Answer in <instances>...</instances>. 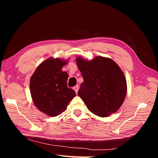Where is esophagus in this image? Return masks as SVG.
<instances>
[{
	"label": "esophagus",
	"instance_id": "esophagus-1",
	"mask_svg": "<svg viewBox=\"0 0 158 158\" xmlns=\"http://www.w3.org/2000/svg\"><path fill=\"white\" fill-rule=\"evenodd\" d=\"M73 89H74V91H75V92L77 94L78 93V89H79V86H78V85H75V86L73 88Z\"/></svg>",
	"mask_w": 158,
	"mask_h": 158
}]
</instances>
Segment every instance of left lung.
Returning <instances> with one entry per match:
<instances>
[{
  "instance_id": "obj_1",
  "label": "left lung",
  "mask_w": 158,
  "mask_h": 158,
  "mask_svg": "<svg viewBox=\"0 0 158 158\" xmlns=\"http://www.w3.org/2000/svg\"><path fill=\"white\" fill-rule=\"evenodd\" d=\"M84 82L78 95L89 111L102 117H108L121 107L127 95L125 74L113 60L95 56L91 60L76 59Z\"/></svg>"
}]
</instances>
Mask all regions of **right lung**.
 <instances>
[{
	"instance_id": "right-lung-1",
	"label": "right lung",
	"mask_w": 158,
	"mask_h": 158,
	"mask_svg": "<svg viewBox=\"0 0 158 158\" xmlns=\"http://www.w3.org/2000/svg\"><path fill=\"white\" fill-rule=\"evenodd\" d=\"M69 59L49 58L43 62L30 79V88L37 108L50 117L64 112L76 96L74 90L67 86L69 74L62 70Z\"/></svg>"
}]
</instances>
